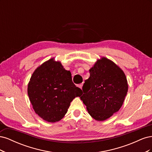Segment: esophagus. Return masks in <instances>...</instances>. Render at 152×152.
Masks as SVG:
<instances>
[{
    "mask_svg": "<svg viewBox=\"0 0 152 152\" xmlns=\"http://www.w3.org/2000/svg\"><path fill=\"white\" fill-rule=\"evenodd\" d=\"M82 86H83V84H79L78 85V87H80V89H82Z\"/></svg>",
    "mask_w": 152,
    "mask_h": 152,
    "instance_id": "obj_1",
    "label": "esophagus"
}]
</instances>
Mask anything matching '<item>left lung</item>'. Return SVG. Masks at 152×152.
I'll return each instance as SVG.
<instances>
[{"mask_svg": "<svg viewBox=\"0 0 152 152\" xmlns=\"http://www.w3.org/2000/svg\"><path fill=\"white\" fill-rule=\"evenodd\" d=\"M89 73L80 99L90 115L103 121L121 108L128 91L127 80L122 69L104 57L98 59Z\"/></svg>", "mask_w": 152, "mask_h": 152, "instance_id": "8db88e82", "label": "left lung"}]
</instances>
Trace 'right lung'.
Instances as JSON below:
<instances>
[{"label": "right lung", "mask_w": 152, "mask_h": 152, "mask_svg": "<svg viewBox=\"0 0 152 152\" xmlns=\"http://www.w3.org/2000/svg\"><path fill=\"white\" fill-rule=\"evenodd\" d=\"M82 94L73 83L71 72L54 58L36 69L28 84V95L35 112L48 122L62 119L72 101Z\"/></svg>", "instance_id": "right-lung-1"}]
</instances>
